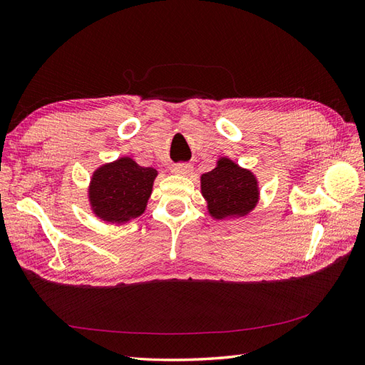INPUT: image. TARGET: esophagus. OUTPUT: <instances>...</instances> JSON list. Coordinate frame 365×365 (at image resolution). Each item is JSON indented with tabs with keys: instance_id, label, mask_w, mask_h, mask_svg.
<instances>
[{
	"instance_id": "34e87169",
	"label": "esophagus",
	"mask_w": 365,
	"mask_h": 365,
	"mask_svg": "<svg viewBox=\"0 0 365 365\" xmlns=\"http://www.w3.org/2000/svg\"><path fill=\"white\" fill-rule=\"evenodd\" d=\"M173 173L176 175H182V176H187L192 173V165L190 164H185V163H180L173 165Z\"/></svg>"
}]
</instances>
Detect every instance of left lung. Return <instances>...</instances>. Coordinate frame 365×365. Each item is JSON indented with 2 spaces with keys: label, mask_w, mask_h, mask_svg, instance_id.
<instances>
[{
  "label": "left lung",
  "mask_w": 365,
  "mask_h": 365,
  "mask_svg": "<svg viewBox=\"0 0 365 365\" xmlns=\"http://www.w3.org/2000/svg\"><path fill=\"white\" fill-rule=\"evenodd\" d=\"M201 192L215 220L245 216L259 195L255 175L229 158H220L213 170L201 176Z\"/></svg>",
  "instance_id": "left-lung-1"
}]
</instances>
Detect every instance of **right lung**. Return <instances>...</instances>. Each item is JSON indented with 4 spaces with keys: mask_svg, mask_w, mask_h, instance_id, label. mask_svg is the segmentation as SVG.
I'll use <instances>...</instances> for the list:
<instances>
[{
    "mask_svg": "<svg viewBox=\"0 0 365 365\" xmlns=\"http://www.w3.org/2000/svg\"><path fill=\"white\" fill-rule=\"evenodd\" d=\"M156 175L152 167H141L129 156L101 165L88 189L93 213L118 224L138 218L145 210Z\"/></svg>",
    "mask_w": 365,
    "mask_h": 365,
    "instance_id": "obj_1",
    "label": "right lung"
}]
</instances>
